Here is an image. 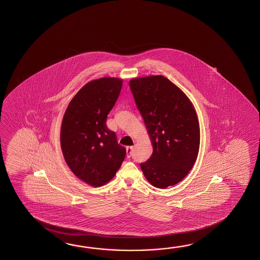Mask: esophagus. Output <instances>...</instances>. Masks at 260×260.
Segmentation results:
<instances>
[{
    "mask_svg": "<svg viewBox=\"0 0 260 260\" xmlns=\"http://www.w3.org/2000/svg\"><path fill=\"white\" fill-rule=\"evenodd\" d=\"M133 151V147L131 146H129V147H126V156H127V158H130L131 157V154H132Z\"/></svg>",
    "mask_w": 260,
    "mask_h": 260,
    "instance_id": "obj_1",
    "label": "esophagus"
}]
</instances>
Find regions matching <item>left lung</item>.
I'll return each instance as SVG.
<instances>
[{
	"instance_id": "8db88e82",
	"label": "left lung",
	"mask_w": 260,
	"mask_h": 260,
	"mask_svg": "<svg viewBox=\"0 0 260 260\" xmlns=\"http://www.w3.org/2000/svg\"><path fill=\"white\" fill-rule=\"evenodd\" d=\"M129 86L153 147L141 170L156 188L174 186L191 170L199 152V120L193 104L162 75L134 78Z\"/></svg>"
}]
</instances>
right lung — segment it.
Instances as JSON below:
<instances>
[{"mask_svg": "<svg viewBox=\"0 0 260 260\" xmlns=\"http://www.w3.org/2000/svg\"><path fill=\"white\" fill-rule=\"evenodd\" d=\"M122 86L119 78L89 82L73 96L63 116L60 145L64 159L72 173L92 187L111 181L126 154L115 133L106 124Z\"/></svg>", "mask_w": 260, "mask_h": 260, "instance_id": "obj_1", "label": "right lung"}]
</instances>
